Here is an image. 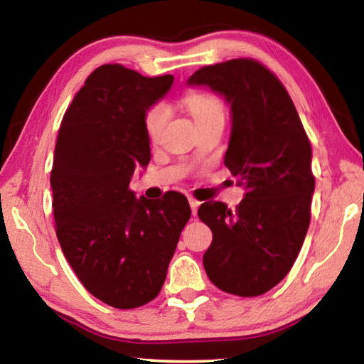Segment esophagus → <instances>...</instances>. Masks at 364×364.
<instances>
[{
	"instance_id": "obj_1",
	"label": "esophagus",
	"mask_w": 364,
	"mask_h": 364,
	"mask_svg": "<svg viewBox=\"0 0 364 364\" xmlns=\"http://www.w3.org/2000/svg\"><path fill=\"white\" fill-rule=\"evenodd\" d=\"M189 205H191V212H193V215H196L197 208H199V205H200V202L196 200L194 197H189Z\"/></svg>"
}]
</instances>
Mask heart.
<instances>
[{
  "label": "heart",
  "mask_w": 364,
  "mask_h": 364,
  "mask_svg": "<svg viewBox=\"0 0 364 364\" xmlns=\"http://www.w3.org/2000/svg\"><path fill=\"white\" fill-rule=\"evenodd\" d=\"M184 106L193 114L197 125L202 122H207L213 117H223V106L218 97L210 93H188L183 97ZM170 119V109L167 104L156 102L151 107H147L144 112V128L147 136L152 141H157L162 134L165 125Z\"/></svg>",
  "instance_id": "obj_1"
}]
</instances>
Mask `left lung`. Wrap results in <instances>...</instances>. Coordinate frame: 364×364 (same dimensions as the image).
I'll list each match as a JSON object with an SVG mask.
<instances>
[{"label":"left lung","instance_id":"8db88e82","mask_svg":"<svg viewBox=\"0 0 364 364\" xmlns=\"http://www.w3.org/2000/svg\"><path fill=\"white\" fill-rule=\"evenodd\" d=\"M188 85L208 86L230 104L225 165L245 189L234 212L217 200L199 207L213 234L205 273L221 291L257 297L286 278L306 236L315 193L310 141L284 85L254 59L202 67Z\"/></svg>","mask_w":364,"mask_h":364}]
</instances>
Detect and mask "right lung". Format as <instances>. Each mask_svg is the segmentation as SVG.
<instances>
[{"instance_id": "1", "label": "right lung", "mask_w": 364, "mask_h": 364, "mask_svg": "<svg viewBox=\"0 0 364 364\" xmlns=\"http://www.w3.org/2000/svg\"><path fill=\"white\" fill-rule=\"evenodd\" d=\"M173 75L106 64L86 78L60 122L51 170L53 213L67 262L86 291L130 310L154 300L191 217L176 191L136 199L130 181L151 160L144 112Z\"/></svg>"}]
</instances>
